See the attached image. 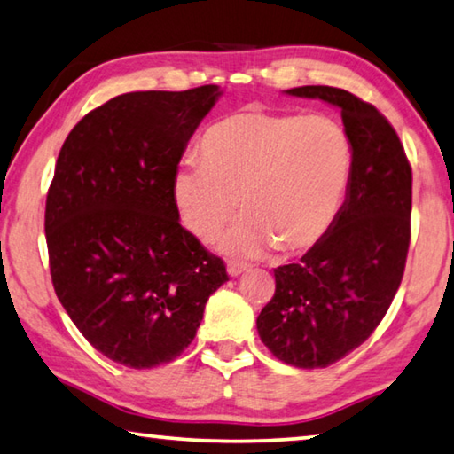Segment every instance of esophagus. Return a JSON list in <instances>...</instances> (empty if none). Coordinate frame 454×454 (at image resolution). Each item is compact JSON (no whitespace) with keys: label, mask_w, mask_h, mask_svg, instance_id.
Returning a JSON list of instances; mask_svg holds the SVG:
<instances>
[{"label":"esophagus","mask_w":454,"mask_h":454,"mask_svg":"<svg viewBox=\"0 0 454 454\" xmlns=\"http://www.w3.org/2000/svg\"><path fill=\"white\" fill-rule=\"evenodd\" d=\"M246 270H250V264L238 262V260H230V262H228V274L230 276H240Z\"/></svg>","instance_id":"34e87169"}]
</instances>
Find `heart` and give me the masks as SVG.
Masks as SVG:
<instances>
[{"mask_svg":"<svg viewBox=\"0 0 454 454\" xmlns=\"http://www.w3.org/2000/svg\"><path fill=\"white\" fill-rule=\"evenodd\" d=\"M200 160L174 172L182 226L210 242L238 210L248 214L222 238L230 254L256 256L278 246L301 254L328 236L347 200L355 150L325 116L242 110L200 142Z\"/></svg>","mask_w":454,"mask_h":454,"instance_id":"obj_1","label":"heart"}]
</instances>
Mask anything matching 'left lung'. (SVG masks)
<instances>
[{
	"instance_id": "obj_1",
	"label": "left lung",
	"mask_w": 454,
	"mask_h": 454,
	"mask_svg": "<svg viewBox=\"0 0 454 454\" xmlns=\"http://www.w3.org/2000/svg\"><path fill=\"white\" fill-rule=\"evenodd\" d=\"M340 110L355 150L342 212L328 236L274 268L272 301L256 328L272 355L296 368H326L358 348L401 286L411 244L412 170L390 121L372 104L330 86L286 90Z\"/></svg>"
}]
</instances>
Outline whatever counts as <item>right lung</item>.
<instances>
[{
    "mask_svg": "<svg viewBox=\"0 0 454 454\" xmlns=\"http://www.w3.org/2000/svg\"><path fill=\"white\" fill-rule=\"evenodd\" d=\"M220 94H121L86 114L59 150L45 200L53 290L114 363L140 371L180 356L228 280L172 198L182 153Z\"/></svg>",
    "mask_w": 454,
    "mask_h": 454,
    "instance_id": "obj_1",
    "label": "right lung"
}]
</instances>
